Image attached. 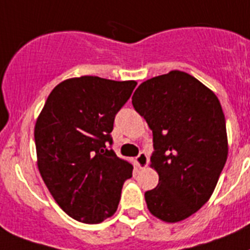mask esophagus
<instances>
[{
  "mask_svg": "<svg viewBox=\"0 0 250 250\" xmlns=\"http://www.w3.org/2000/svg\"><path fill=\"white\" fill-rule=\"evenodd\" d=\"M136 164H137V167H140V169H144V167H147L148 164L147 154H146V152H140L138 156L136 157Z\"/></svg>",
  "mask_w": 250,
  "mask_h": 250,
  "instance_id": "1",
  "label": "esophagus"
}]
</instances>
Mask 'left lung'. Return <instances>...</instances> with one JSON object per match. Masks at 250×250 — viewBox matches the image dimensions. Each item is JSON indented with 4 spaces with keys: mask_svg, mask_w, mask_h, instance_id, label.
Listing matches in <instances>:
<instances>
[{
    "mask_svg": "<svg viewBox=\"0 0 250 250\" xmlns=\"http://www.w3.org/2000/svg\"><path fill=\"white\" fill-rule=\"evenodd\" d=\"M132 104L152 131L151 167L159 184L145 193L147 208L178 222L209 200L228 159L225 115L217 96L182 71L138 86Z\"/></svg>",
    "mask_w": 250,
    "mask_h": 250,
    "instance_id": "left-lung-1",
    "label": "left lung"
}]
</instances>
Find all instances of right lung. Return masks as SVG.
Instances as JSON below:
<instances>
[{
    "label": "right lung",
    "mask_w": 250,
    "mask_h": 250,
    "mask_svg": "<svg viewBox=\"0 0 250 250\" xmlns=\"http://www.w3.org/2000/svg\"><path fill=\"white\" fill-rule=\"evenodd\" d=\"M136 81L81 76L58 83L34 129L38 167L50 194L77 221L98 224L118 208L131 163L113 151L114 118Z\"/></svg>",
    "instance_id": "add662e5"
}]
</instances>
